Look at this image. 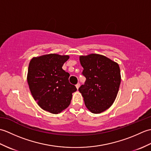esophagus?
Masks as SVG:
<instances>
[{
	"instance_id": "obj_1",
	"label": "esophagus",
	"mask_w": 151,
	"mask_h": 151,
	"mask_svg": "<svg viewBox=\"0 0 151 151\" xmlns=\"http://www.w3.org/2000/svg\"><path fill=\"white\" fill-rule=\"evenodd\" d=\"M80 86H81V84H80L79 83H78V84L76 85V89H78V88H79V87H80Z\"/></svg>"
}]
</instances>
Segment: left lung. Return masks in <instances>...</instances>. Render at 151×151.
<instances>
[{"label": "left lung", "mask_w": 151, "mask_h": 151, "mask_svg": "<svg viewBox=\"0 0 151 151\" xmlns=\"http://www.w3.org/2000/svg\"><path fill=\"white\" fill-rule=\"evenodd\" d=\"M86 80L79 88L86 106L93 114H100L114 103L121 84L117 63L104 56L91 54L80 57Z\"/></svg>", "instance_id": "obj_1"}]
</instances>
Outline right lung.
I'll list each match as a JSON object with an SVG mask.
<instances>
[{
    "mask_svg": "<svg viewBox=\"0 0 151 151\" xmlns=\"http://www.w3.org/2000/svg\"><path fill=\"white\" fill-rule=\"evenodd\" d=\"M69 56L50 54L34 58L28 66L27 81L34 100L44 110L58 114L69 106L75 86L62 69Z\"/></svg>",
    "mask_w": 151,
    "mask_h": 151,
    "instance_id": "1",
    "label": "right lung"
}]
</instances>
